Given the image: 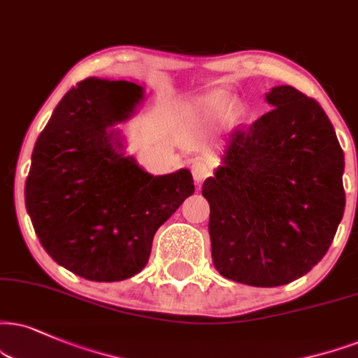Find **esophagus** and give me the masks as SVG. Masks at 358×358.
<instances>
[{
    "instance_id": "obj_1",
    "label": "esophagus",
    "mask_w": 358,
    "mask_h": 358,
    "mask_svg": "<svg viewBox=\"0 0 358 358\" xmlns=\"http://www.w3.org/2000/svg\"><path fill=\"white\" fill-rule=\"evenodd\" d=\"M191 171L194 180H196L197 184H201L213 174V164H210V161H207V159H196V161H192Z\"/></svg>"
}]
</instances>
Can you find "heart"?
<instances>
[{"label": "heart", "mask_w": 358, "mask_h": 358, "mask_svg": "<svg viewBox=\"0 0 358 358\" xmlns=\"http://www.w3.org/2000/svg\"><path fill=\"white\" fill-rule=\"evenodd\" d=\"M202 111L207 114H213V116H224L229 113V103L220 96H214V98H207L202 103Z\"/></svg>", "instance_id": "1"}]
</instances>
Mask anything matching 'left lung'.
I'll return each mask as SVG.
<instances>
[{
    "mask_svg": "<svg viewBox=\"0 0 358 358\" xmlns=\"http://www.w3.org/2000/svg\"><path fill=\"white\" fill-rule=\"evenodd\" d=\"M266 99L272 111L232 132L224 164L202 186L215 268L254 287L306 275L345 209L343 151L320 104L292 86Z\"/></svg>",
    "mask_w": 358,
    "mask_h": 358,
    "instance_id": "left-lung-1",
    "label": "left lung"
}]
</instances>
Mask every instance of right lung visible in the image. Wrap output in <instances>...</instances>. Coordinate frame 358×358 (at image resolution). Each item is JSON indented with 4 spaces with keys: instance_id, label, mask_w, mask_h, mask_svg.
I'll return each mask as SVG.
<instances>
[{
    "instance_id": "right-lung-1",
    "label": "right lung",
    "mask_w": 358,
    "mask_h": 358,
    "mask_svg": "<svg viewBox=\"0 0 358 358\" xmlns=\"http://www.w3.org/2000/svg\"><path fill=\"white\" fill-rule=\"evenodd\" d=\"M143 87L87 78L59 101L34 144L24 199L55 262L94 282L143 271L154 234L194 194L191 171L152 176L124 156L114 124L132 116Z\"/></svg>"
}]
</instances>
